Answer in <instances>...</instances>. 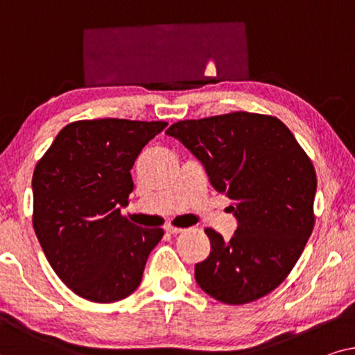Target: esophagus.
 Masks as SVG:
<instances>
[{
  "instance_id": "34e87169",
  "label": "esophagus",
  "mask_w": 355,
  "mask_h": 355,
  "mask_svg": "<svg viewBox=\"0 0 355 355\" xmlns=\"http://www.w3.org/2000/svg\"><path fill=\"white\" fill-rule=\"evenodd\" d=\"M165 230H167V232L172 234V235H177V234L183 232L182 227H177V225H173V224H167V225H165Z\"/></svg>"
}]
</instances>
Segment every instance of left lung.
Wrapping results in <instances>:
<instances>
[{
  "mask_svg": "<svg viewBox=\"0 0 355 355\" xmlns=\"http://www.w3.org/2000/svg\"><path fill=\"white\" fill-rule=\"evenodd\" d=\"M205 167L216 191L232 200L235 235L206 229L211 253L195 264L212 299L242 305L268 295L289 276L315 225L316 173L279 118L234 112L173 123L165 131Z\"/></svg>",
  "mask_w": 355,
  "mask_h": 355,
  "instance_id": "obj_1",
  "label": "left lung"
}]
</instances>
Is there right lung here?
Returning a JSON list of instances; mask_svg holds the SVG:
<instances>
[{"label":"right lung","instance_id":"1","mask_svg":"<svg viewBox=\"0 0 355 355\" xmlns=\"http://www.w3.org/2000/svg\"><path fill=\"white\" fill-rule=\"evenodd\" d=\"M165 121L120 118L66 125L35 165L32 224L50 266L74 294L110 304L138 289L160 227L125 216L130 170Z\"/></svg>","mask_w":355,"mask_h":355}]
</instances>
